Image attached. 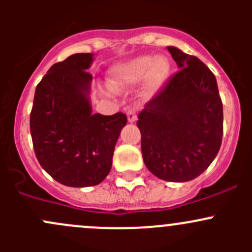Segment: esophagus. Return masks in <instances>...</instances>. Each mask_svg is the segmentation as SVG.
<instances>
[{"label": "esophagus", "mask_w": 252, "mask_h": 252, "mask_svg": "<svg viewBox=\"0 0 252 252\" xmlns=\"http://www.w3.org/2000/svg\"><path fill=\"white\" fill-rule=\"evenodd\" d=\"M126 118H128L129 123H134V122L138 119L136 111L135 110H128V112H126Z\"/></svg>", "instance_id": "34e87169"}]
</instances>
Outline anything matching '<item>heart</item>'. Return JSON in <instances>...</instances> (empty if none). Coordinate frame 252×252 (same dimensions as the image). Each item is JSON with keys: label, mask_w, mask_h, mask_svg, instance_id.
Wrapping results in <instances>:
<instances>
[{"label": "heart", "mask_w": 252, "mask_h": 252, "mask_svg": "<svg viewBox=\"0 0 252 252\" xmlns=\"http://www.w3.org/2000/svg\"><path fill=\"white\" fill-rule=\"evenodd\" d=\"M171 75V63L166 57L138 56L113 64L107 72L108 85L113 90H124L144 80V90L155 93Z\"/></svg>", "instance_id": "obj_1"}]
</instances>
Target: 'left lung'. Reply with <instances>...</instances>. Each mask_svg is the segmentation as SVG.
Here are the masks:
<instances>
[{
  "instance_id": "8db88e82",
  "label": "left lung",
  "mask_w": 252,
  "mask_h": 252,
  "mask_svg": "<svg viewBox=\"0 0 252 252\" xmlns=\"http://www.w3.org/2000/svg\"><path fill=\"white\" fill-rule=\"evenodd\" d=\"M179 72L139 113L145 166L166 182L199 177L220 151L223 106L217 81L204 62L168 46Z\"/></svg>"
}]
</instances>
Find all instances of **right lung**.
Masks as SVG:
<instances>
[{
    "instance_id": "add662e5",
    "label": "right lung",
    "mask_w": 252,
    "mask_h": 252,
    "mask_svg": "<svg viewBox=\"0 0 252 252\" xmlns=\"http://www.w3.org/2000/svg\"><path fill=\"white\" fill-rule=\"evenodd\" d=\"M93 53H75L53 64L36 86L30 133L42 168L65 187L97 185L112 167L126 116L93 113Z\"/></svg>"
}]
</instances>
